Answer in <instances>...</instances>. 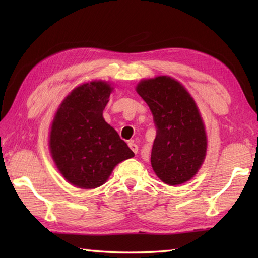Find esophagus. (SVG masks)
Here are the masks:
<instances>
[{"label": "esophagus", "mask_w": 258, "mask_h": 258, "mask_svg": "<svg viewBox=\"0 0 258 258\" xmlns=\"http://www.w3.org/2000/svg\"><path fill=\"white\" fill-rule=\"evenodd\" d=\"M128 146H130V149L135 153V154H138V152H139V146H138V144H135L134 142H130Z\"/></svg>", "instance_id": "esophagus-1"}]
</instances>
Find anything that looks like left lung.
<instances>
[{
    "instance_id": "1",
    "label": "left lung",
    "mask_w": 258,
    "mask_h": 258,
    "mask_svg": "<svg viewBox=\"0 0 258 258\" xmlns=\"http://www.w3.org/2000/svg\"><path fill=\"white\" fill-rule=\"evenodd\" d=\"M149 105L156 136L152 167L168 185L187 182L199 171L206 153V134L193 97L168 76L144 80L136 87Z\"/></svg>"
}]
</instances>
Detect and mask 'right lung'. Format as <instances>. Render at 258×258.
Returning <instances> with one entry per match:
<instances>
[{"label": "right lung", "instance_id": "1", "mask_svg": "<svg viewBox=\"0 0 258 258\" xmlns=\"http://www.w3.org/2000/svg\"><path fill=\"white\" fill-rule=\"evenodd\" d=\"M111 92V86L101 81L76 87L53 119L52 157L65 179L80 188L103 185L118 163L134 156L103 118Z\"/></svg>", "mask_w": 258, "mask_h": 258}]
</instances>
